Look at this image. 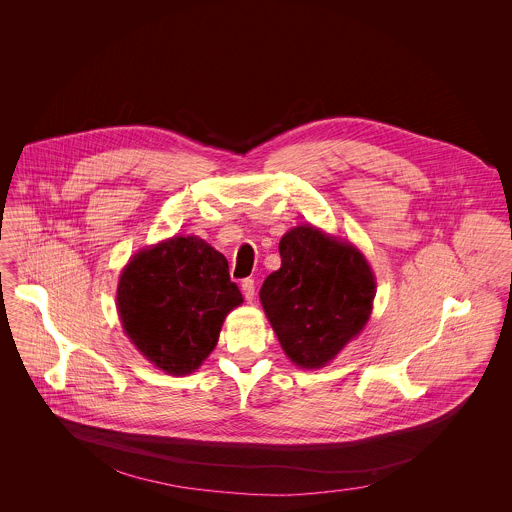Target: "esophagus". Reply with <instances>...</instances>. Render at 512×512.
<instances>
[{
  "mask_svg": "<svg viewBox=\"0 0 512 512\" xmlns=\"http://www.w3.org/2000/svg\"><path fill=\"white\" fill-rule=\"evenodd\" d=\"M242 293H244V299H246V301H252V299H254V295H256V284H254L252 278H246V280L242 282Z\"/></svg>",
  "mask_w": 512,
  "mask_h": 512,
  "instance_id": "obj_1",
  "label": "esophagus"
}]
</instances>
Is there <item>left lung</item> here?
Segmentation results:
<instances>
[{
  "label": "left lung",
  "mask_w": 512,
  "mask_h": 512,
  "mask_svg": "<svg viewBox=\"0 0 512 512\" xmlns=\"http://www.w3.org/2000/svg\"><path fill=\"white\" fill-rule=\"evenodd\" d=\"M280 256V270L262 284V307L292 363L321 368L363 331L374 274L353 244L311 224L282 236Z\"/></svg>",
  "instance_id": "8db88e82"
}]
</instances>
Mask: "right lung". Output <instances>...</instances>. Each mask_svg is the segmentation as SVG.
<instances>
[{"instance_id":"add662e5","label":"right lung","mask_w":512,"mask_h":512,"mask_svg":"<svg viewBox=\"0 0 512 512\" xmlns=\"http://www.w3.org/2000/svg\"><path fill=\"white\" fill-rule=\"evenodd\" d=\"M116 301L138 351L167 374L183 376L211 355L224 317L244 299L219 250L199 236H173L128 262Z\"/></svg>"}]
</instances>
